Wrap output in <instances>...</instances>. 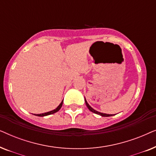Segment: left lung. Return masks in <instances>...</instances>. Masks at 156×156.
<instances>
[{"mask_svg":"<svg viewBox=\"0 0 156 156\" xmlns=\"http://www.w3.org/2000/svg\"><path fill=\"white\" fill-rule=\"evenodd\" d=\"M84 100H85V103H86V105L87 106V108H88L90 110L91 112L94 113V114H97L98 115H100V116H104V117H108V116H113L112 114H104V113H101V112H97V111H96L95 109H94V108L91 107L90 105H89V104H88V102L87 101L86 98H85V97H84Z\"/></svg>","mask_w":156,"mask_h":156,"instance_id":"8db88e82","label":"left lung"}]
</instances>
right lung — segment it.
<instances>
[{
  "label": "right lung",
  "instance_id": "obj_1",
  "mask_svg": "<svg viewBox=\"0 0 156 156\" xmlns=\"http://www.w3.org/2000/svg\"><path fill=\"white\" fill-rule=\"evenodd\" d=\"M62 104H63V100L62 101V102L60 104H59V105L57 106V107L55 108L54 110H52L50 111V112H45V113H43V114H34L35 115V116H48V115H50V114H55V113H56L58 112V111L60 109L62 106Z\"/></svg>",
  "mask_w": 156,
  "mask_h": 156
}]
</instances>
